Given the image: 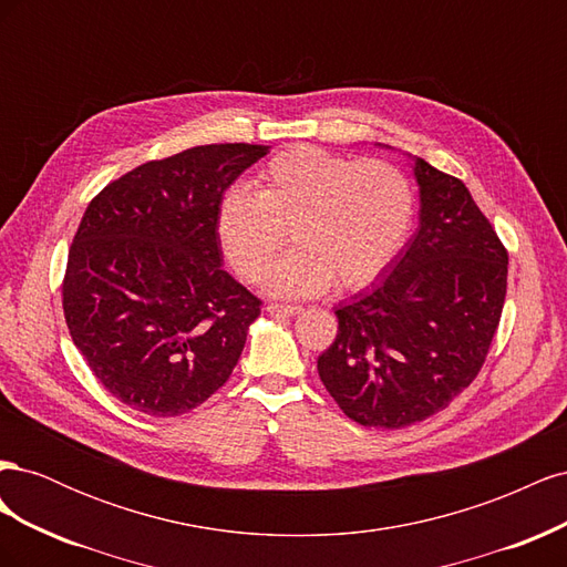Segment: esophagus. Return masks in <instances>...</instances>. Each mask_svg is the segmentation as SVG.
<instances>
[{
    "label": "esophagus",
    "mask_w": 567,
    "mask_h": 567,
    "mask_svg": "<svg viewBox=\"0 0 567 567\" xmlns=\"http://www.w3.org/2000/svg\"><path fill=\"white\" fill-rule=\"evenodd\" d=\"M267 312H269V315L293 317V315H300V312H302V307H298V305H277V302H271V305H267Z\"/></svg>",
    "instance_id": "esophagus-1"
}]
</instances>
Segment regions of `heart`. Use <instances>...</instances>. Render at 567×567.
Masks as SVG:
<instances>
[{"mask_svg":"<svg viewBox=\"0 0 567 567\" xmlns=\"http://www.w3.org/2000/svg\"><path fill=\"white\" fill-rule=\"evenodd\" d=\"M414 186L398 165L290 146L257 179L219 200L217 236L250 284L262 281L293 233L299 250L270 272L267 293L315 298L336 281L362 290L394 262L414 225Z\"/></svg>","mask_w":567,"mask_h":567,"instance_id":"heart-1","label":"heart"}]
</instances>
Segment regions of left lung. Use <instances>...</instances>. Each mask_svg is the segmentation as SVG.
<instances>
[{
	"label": "left lung",
	"instance_id": "1",
	"mask_svg": "<svg viewBox=\"0 0 567 567\" xmlns=\"http://www.w3.org/2000/svg\"><path fill=\"white\" fill-rule=\"evenodd\" d=\"M419 229L371 290L336 310L317 359L342 414L367 427L414 425L447 406L485 364L499 326L508 252L461 179L414 158Z\"/></svg>",
	"mask_w": 567,
	"mask_h": 567
}]
</instances>
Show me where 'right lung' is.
<instances>
[{
	"instance_id": "right-lung-1",
	"label": "right lung",
	"mask_w": 567,
	"mask_h": 567,
	"mask_svg": "<svg viewBox=\"0 0 567 567\" xmlns=\"http://www.w3.org/2000/svg\"><path fill=\"white\" fill-rule=\"evenodd\" d=\"M269 146L208 144L104 186L68 252L63 315L113 398L179 416L227 383L257 300L221 267L217 208Z\"/></svg>"
}]
</instances>
